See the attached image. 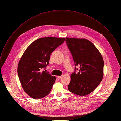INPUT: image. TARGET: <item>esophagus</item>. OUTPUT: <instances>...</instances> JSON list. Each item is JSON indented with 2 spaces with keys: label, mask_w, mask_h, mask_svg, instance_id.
<instances>
[{
  "label": "esophagus",
  "mask_w": 121,
  "mask_h": 121,
  "mask_svg": "<svg viewBox=\"0 0 121 121\" xmlns=\"http://www.w3.org/2000/svg\"><path fill=\"white\" fill-rule=\"evenodd\" d=\"M57 77H58V79H61L62 77V75L61 76H58Z\"/></svg>",
  "instance_id": "obj_1"
}]
</instances>
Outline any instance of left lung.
Instances as JSON below:
<instances>
[{
  "label": "left lung",
  "mask_w": 121,
  "mask_h": 121,
  "mask_svg": "<svg viewBox=\"0 0 121 121\" xmlns=\"http://www.w3.org/2000/svg\"><path fill=\"white\" fill-rule=\"evenodd\" d=\"M67 45L73 57L77 73L70 75L68 90L80 96L92 92L100 83L104 76V61L94 45L85 39L66 38Z\"/></svg>",
  "instance_id": "1"
}]
</instances>
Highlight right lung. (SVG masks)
<instances>
[{"label": "right lung", "instance_id": "right-lung-1", "mask_svg": "<svg viewBox=\"0 0 121 121\" xmlns=\"http://www.w3.org/2000/svg\"><path fill=\"white\" fill-rule=\"evenodd\" d=\"M64 40V38H41L31 43L23 54L17 74L23 89L31 98L39 99L50 92L56 77L41 69L48 65L52 53Z\"/></svg>", "mask_w": 121, "mask_h": 121}]
</instances>
